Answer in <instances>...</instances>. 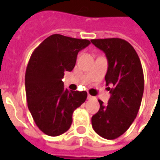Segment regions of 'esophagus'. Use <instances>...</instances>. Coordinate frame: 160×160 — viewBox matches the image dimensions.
Wrapping results in <instances>:
<instances>
[{"label": "esophagus", "instance_id": "1", "mask_svg": "<svg viewBox=\"0 0 160 160\" xmlns=\"http://www.w3.org/2000/svg\"><path fill=\"white\" fill-rule=\"evenodd\" d=\"M94 96H92V95H88V97H87V99L88 100H92V99H94Z\"/></svg>", "mask_w": 160, "mask_h": 160}]
</instances>
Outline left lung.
I'll return each instance as SVG.
<instances>
[{"mask_svg": "<svg viewBox=\"0 0 160 160\" xmlns=\"http://www.w3.org/2000/svg\"><path fill=\"white\" fill-rule=\"evenodd\" d=\"M93 45L105 53L108 70L106 85L111 96L105 105L100 100V109L91 123L100 136L114 139L124 134L136 118L144 93V72L134 47L120 38L94 39Z\"/></svg>", "mask_w": 160, "mask_h": 160, "instance_id": "obj_1", "label": "left lung"}]
</instances>
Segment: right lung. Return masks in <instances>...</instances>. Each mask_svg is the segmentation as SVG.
Returning <instances> with one entry per match:
<instances>
[{
  "label": "right lung",
  "instance_id": "right-lung-1",
  "mask_svg": "<svg viewBox=\"0 0 160 160\" xmlns=\"http://www.w3.org/2000/svg\"><path fill=\"white\" fill-rule=\"evenodd\" d=\"M90 44L86 39L54 34L31 54L25 76L27 105L37 127L49 136L67 131L73 112L87 98L86 91L65 89L62 79L75 67L78 52Z\"/></svg>",
  "mask_w": 160,
  "mask_h": 160
}]
</instances>
